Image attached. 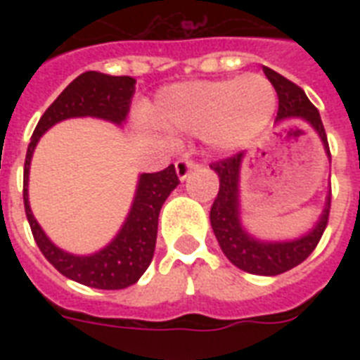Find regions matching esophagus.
<instances>
[{
	"mask_svg": "<svg viewBox=\"0 0 360 360\" xmlns=\"http://www.w3.org/2000/svg\"><path fill=\"white\" fill-rule=\"evenodd\" d=\"M198 166H200V164L194 162V160H191L188 157L179 158V160L175 162V172H177V177H179L181 181H185L192 169H196Z\"/></svg>",
	"mask_w": 360,
	"mask_h": 360,
	"instance_id": "obj_1",
	"label": "esophagus"
}]
</instances>
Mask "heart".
<instances>
[{
	"instance_id": "obj_1",
	"label": "heart",
	"mask_w": 360,
	"mask_h": 360,
	"mask_svg": "<svg viewBox=\"0 0 360 360\" xmlns=\"http://www.w3.org/2000/svg\"><path fill=\"white\" fill-rule=\"evenodd\" d=\"M274 110L273 84L262 75H245L166 87L149 120L162 129L200 134L214 151L236 153L262 136Z\"/></svg>"
}]
</instances>
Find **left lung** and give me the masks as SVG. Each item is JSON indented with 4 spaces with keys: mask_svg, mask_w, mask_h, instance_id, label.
I'll use <instances>...</instances> for the list:
<instances>
[{
    "mask_svg": "<svg viewBox=\"0 0 360 360\" xmlns=\"http://www.w3.org/2000/svg\"><path fill=\"white\" fill-rule=\"evenodd\" d=\"M263 72L267 80L274 86V91L278 95V114L274 123L299 120L304 121L316 130L319 140L323 143L325 155L330 162L329 143L325 134L323 123L308 97L301 87L293 82L284 78L278 72H274L269 67H263ZM246 153H237L236 157L226 158L220 162L211 164V169L219 175L220 188L214 198L213 207L209 213L211 228L214 237L219 240L224 256L230 259L240 271L250 274H262V276H276L302 263L314 248L318 246L319 239L323 236L329 220L330 209V186L325 196L323 211L319 214L318 222L304 236L291 240H265L252 236L243 224L240 217V166L245 160Z\"/></svg>",
    "mask_w": 360,
    "mask_h": 360,
    "instance_id": "left-lung-1",
    "label": "left lung"
}]
</instances>
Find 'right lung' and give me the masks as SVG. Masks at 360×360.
I'll list each match as a JSON object with an SVG mask.
<instances>
[{
	"mask_svg": "<svg viewBox=\"0 0 360 360\" xmlns=\"http://www.w3.org/2000/svg\"><path fill=\"white\" fill-rule=\"evenodd\" d=\"M134 91L136 80L130 76H110L87 70L70 82L42 114L25 155L24 207L37 246L63 276L97 290H124L136 284L146 273L157 245L158 213L166 198L179 185L175 166L169 164L168 168L157 174H141L129 214L114 239L101 250L78 256L53 245L33 217L27 192L31 158L41 136L59 121L70 117H97L123 127Z\"/></svg>",
	"mask_w": 360,
	"mask_h": 360,
	"instance_id": "add662e5",
	"label": "right lung"
}]
</instances>
